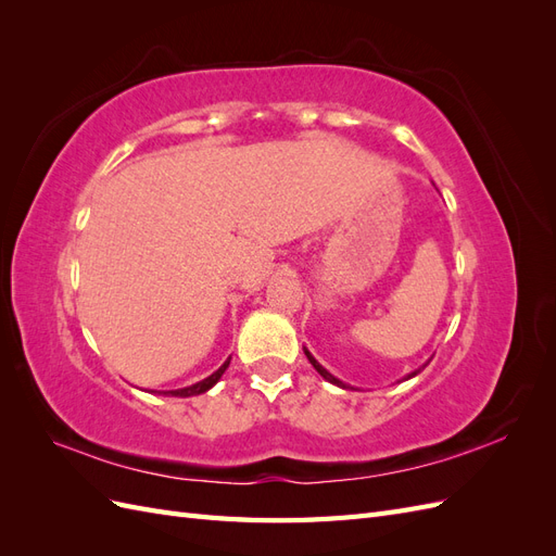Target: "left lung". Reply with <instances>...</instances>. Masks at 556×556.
Returning <instances> with one entry per match:
<instances>
[{
    "instance_id": "8db88e82",
    "label": "left lung",
    "mask_w": 556,
    "mask_h": 556,
    "mask_svg": "<svg viewBox=\"0 0 556 556\" xmlns=\"http://www.w3.org/2000/svg\"><path fill=\"white\" fill-rule=\"evenodd\" d=\"M304 352H306V357H308V362L313 364V368H315V371H317L319 376H323V378H325V380H329V382H333V384H339V387H343V390H345V387H348V384H343V382H341L339 378H333V376H331V374L327 371V368H325L323 364H319V362H317V359H315V357L311 355V352H308V350H304ZM417 374H419V368H417V371L408 374V376H406V378H403V380H408V378H413V376H417Z\"/></svg>"
}]
</instances>
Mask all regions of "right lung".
<instances>
[{"label": "right lung", "mask_w": 556, "mask_h": 556, "mask_svg": "<svg viewBox=\"0 0 556 556\" xmlns=\"http://www.w3.org/2000/svg\"><path fill=\"white\" fill-rule=\"evenodd\" d=\"M231 359V357H229ZM229 359L217 368L215 374H211L208 378H204L201 382H197V384H190V387H182V390H172V392H160V394H169V396H197V394H204V392H208L211 387L223 378V374L227 371V366H229Z\"/></svg>", "instance_id": "1"}]
</instances>
